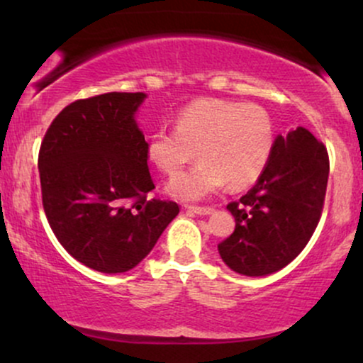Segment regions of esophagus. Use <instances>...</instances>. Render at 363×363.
<instances>
[{
	"label": "esophagus",
	"instance_id": "34e87169",
	"mask_svg": "<svg viewBox=\"0 0 363 363\" xmlns=\"http://www.w3.org/2000/svg\"><path fill=\"white\" fill-rule=\"evenodd\" d=\"M186 210H187V211H191V213H194V215L205 216V215H210L211 211H213V208H211V206H194V205H186Z\"/></svg>",
	"mask_w": 363,
	"mask_h": 363
}]
</instances>
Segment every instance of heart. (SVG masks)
Masks as SVG:
<instances>
[{"label": "heart", "instance_id": "b5f03b06", "mask_svg": "<svg viewBox=\"0 0 363 363\" xmlns=\"http://www.w3.org/2000/svg\"><path fill=\"white\" fill-rule=\"evenodd\" d=\"M174 128H158L147 138V158L172 176L196 155L199 162L170 181L182 199H201L225 182L244 187L256 182L272 157L274 128L256 104L199 99L177 112Z\"/></svg>", "mask_w": 363, "mask_h": 363}]
</instances>
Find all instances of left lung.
<instances>
[{"label":"left lung","instance_id":"8db88e82","mask_svg":"<svg viewBox=\"0 0 363 363\" xmlns=\"http://www.w3.org/2000/svg\"><path fill=\"white\" fill-rule=\"evenodd\" d=\"M328 176V150L311 131L297 128L278 136L252 189L227 205L235 230L218 244L225 264L245 277H264L294 261L318 227Z\"/></svg>","mask_w":363,"mask_h":363}]
</instances>
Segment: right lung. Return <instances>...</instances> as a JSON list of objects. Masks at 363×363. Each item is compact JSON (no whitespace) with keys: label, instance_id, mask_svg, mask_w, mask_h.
<instances>
[{"label":"right lung","instance_id":"right-lung-1","mask_svg":"<svg viewBox=\"0 0 363 363\" xmlns=\"http://www.w3.org/2000/svg\"><path fill=\"white\" fill-rule=\"evenodd\" d=\"M143 91H109L66 106L39 150L43 206L60 244L101 273H124L152 251L179 205L148 198L147 141L135 112Z\"/></svg>","mask_w":363,"mask_h":363}]
</instances>
